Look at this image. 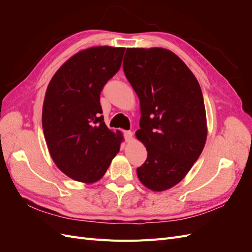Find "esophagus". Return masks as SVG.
Segmentation results:
<instances>
[{
    "mask_svg": "<svg viewBox=\"0 0 252 252\" xmlns=\"http://www.w3.org/2000/svg\"><path fill=\"white\" fill-rule=\"evenodd\" d=\"M132 132L131 131H124V136L126 142H131L132 141Z\"/></svg>",
    "mask_w": 252,
    "mask_h": 252,
    "instance_id": "1",
    "label": "esophagus"
}]
</instances>
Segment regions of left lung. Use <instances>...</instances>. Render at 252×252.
<instances>
[{"label":"left lung","instance_id":"left-lung-1","mask_svg":"<svg viewBox=\"0 0 252 252\" xmlns=\"http://www.w3.org/2000/svg\"><path fill=\"white\" fill-rule=\"evenodd\" d=\"M123 68L140 100L135 136L148 152L136 174L145 187L164 191L186 177L204 149L207 121L200 84L165 48H127Z\"/></svg>","mask_w":252,"mask_h":252}]
</instances>
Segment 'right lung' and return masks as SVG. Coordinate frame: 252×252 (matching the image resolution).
Instances as JSON below:
<instances>
[{"label": "right lung", "instance_id": "obj_1", "mask_svg": "<svg viewBox=\"0 0 252 252\" xmlns=\"http://www.w3.org/2000/svg\"><path fill=\"white\" fill-rule=\"evenodd\" d=\"M125 48L95 46L61 66L45 94L42 125L52 161L70 179L91 184L103 178L124 136L101 116L100 94L120 69Z\"/></svg>", "mask_w": 252, "mask_h": 252}]
</instances>
